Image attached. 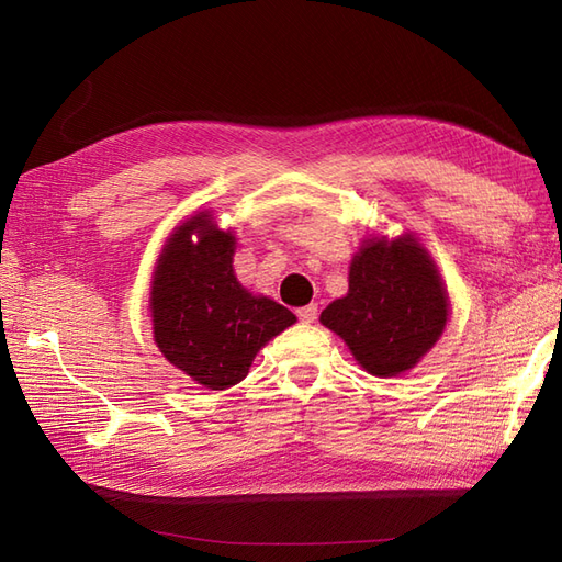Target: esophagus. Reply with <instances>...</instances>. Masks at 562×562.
<instances>
[{"label": "esophagus", "mask_w": 562, "mask_h": 562, "mask_svg": "<svg viewBox=\"0 0 562 562\" xmlns=\"http://www.w3.org/2000/svg\"><path fill=\"white\" fill-rule=\"evenodd\" d=\"M297 318L302 323H314L318 318V307H316V304H307V307L297 310Z\"/></svg>", "instance_id": "esophagus-1"}]
</instances>
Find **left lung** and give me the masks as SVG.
Wrapping results in <instances>:
<instances>
[{"label":"left lung","instance_id":"left-lung-1","mask_svg":"<svg viewBox=\"0 0 562 562\" xmlns=\"http://www.w3.org/2000/svg\"><path fill=\"white\" fill-rule=\"evenodd\" d=\"M448 295L434 262L411 234L370 239L349 267V293L321 312L370 375L411 370L440 337Z\"/></svg>","mask_w":562,"mask_h":562}]
</instances>
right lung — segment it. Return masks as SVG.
<instances>
[{"mask_svg": "<svg viewBox=\"0 0 562 562\" xmlns=\"http://www.w3.org/2000/svg\"><path fill=\"white\" fill-rule=\"evenodd\" d=\"M232 255L234 234L199 213L171 234L151 281L157 347L184 375L215 391L239 384L255 353L295 323L283 304L252 297L236 281Z\"/></svg>", "mask_w": 562, "mask_h": 562, "instance_id": "right-lung-1", "label": "right lung"}]
</instances>
